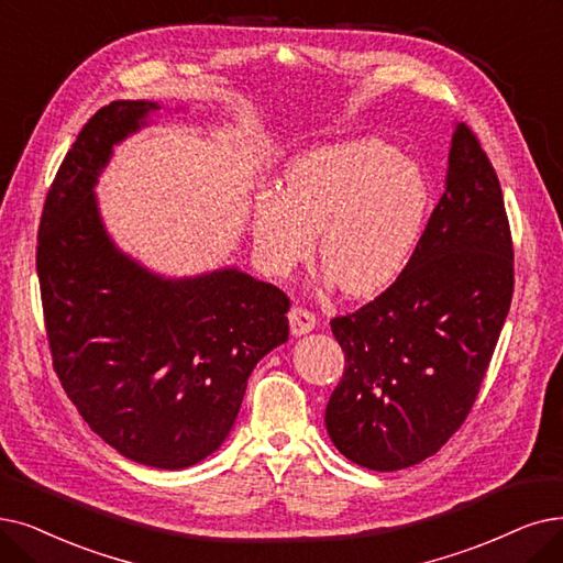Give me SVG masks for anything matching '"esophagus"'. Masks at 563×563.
<instances>
[{"instance_id": "34e87169", "label": "esophagus", "mask_w": 563, "mask_h": 563, "mask_svg": "<svg viewBox=\"0 0 563 563\" xmlns=\"http://www.w3.org/2000/svg\"><path fill=\"white\" fill-rule=\"evenodd\" d=\"M288 321H290V332L294 334H305L309 330H313L317 325V317H313V311H309L307 307H294L288 311Z\"/></svg>"}]
</instances>
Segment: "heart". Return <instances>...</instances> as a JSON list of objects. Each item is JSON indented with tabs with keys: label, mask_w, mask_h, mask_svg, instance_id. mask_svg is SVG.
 <instances>
[{
	"label": "heart",
	"mask_w": 563,
	"mask_h": 563,
	"mask_svg": "<svg viewBox=\"0 0 563 563\" xmlns=\"http://www.w3.org/2000/svg\"><path fill=\"white\" fill-rule=\"evenodd\" d=\"M430 187L422 170L378 139L302 152L286 189H263L252 214L254 254L267 275H288L317 246L321 265L346 296L388 288L413 258Z\"/></svg>",
	"instance_id": "obj_1"
}]
</instances>
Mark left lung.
<instances>
[{
    "label": "left lung",
    "mask_w": 563,
    "mask_h": 563,
    "mask_svg": "<svg viewBox=\"0 0 563 563\" xmlns=\"http://www.w3.org/2000/svg\"><path fill=\"white\" fill-rule=\"evenodd\" d=\"M512 238L497 170L460 124L445 191L404 273L330 321L344 374L325 407L332 443L374 471L413 466L474 409L508 317Z\"/></svg>",
    "instance_id": "8db88e82"
}]
</instances>
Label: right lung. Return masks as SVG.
<instances>
[{"instance_id":"right-lung-1","label":"right lung","mask_w":563,"mask_h":563,"mask_svg":"<svg viewBox=\"0 0 563 563\" xmlns=\"http://www.w3.org/2000/svg\"><path fill=\"white\" fill-rule=\"evenodd\" d=\"M152 101L99 108L43 206L36 273L53 367L85 422L124 457L185 468L229 437L258 360L288 340L282 288L238 269L159 279L108 240L92 187Z\"/></svg>"}]
</instances>
